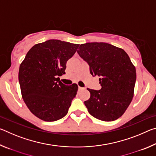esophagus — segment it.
<instances>
[{
  "label": "esophagus",
  "mask_w": 156,
  "mask_h": 156,
  "mask_svg": "<svg viewBox=\"0 0 156 156\" xmlns=\"http://www.w3.org/2000/svg\"><path fill=\"white\" fill-rule=\"evenodd\" d=\"M84 87H78V89L79 90H83V89H84Z\"/></svg>",
  "instance_id": "1"
}]
</instances>
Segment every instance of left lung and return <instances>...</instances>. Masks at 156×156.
<instances>
[{
    "instance_id": "8db88e82",
    "label": "left lung",
    "mask_w": 156,
    "mask_h": 156,
    "mask_svg": "<svg viewBox=\"0 0 156 156\" xmlns=\"http://www.w3.org/2000/svg\"><path fill=\"white\" fill-rule=\"evenodd\" d=\"M88 63L90 73L98 76L101 89H87L90 98L84 101L90 114L109 122L123 115L133 97L136 72L122 49L106 43H87L77 51Z\"/></svg>"
}]
</instances>
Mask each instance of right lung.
<instances>
[{
    "label": "right lung",
    "instance_id": "add662e5",
    "mask_svg": "<svg viewBox=\"0 0 156 156\" xmlns=\"http://www.w3.org/2000/svg\"><path fill=\"white\" fill-rule=\"evenodd\" d=\"M78 47L60 40L47 41L31 47L20 64L18 80L22 97L40 119L53 122L67 115L78 85H65L58 76L65 74L67 60Z\"/></svg>",
    "mask_w": 156,
    "mask_h": 156
}]
</instances>
